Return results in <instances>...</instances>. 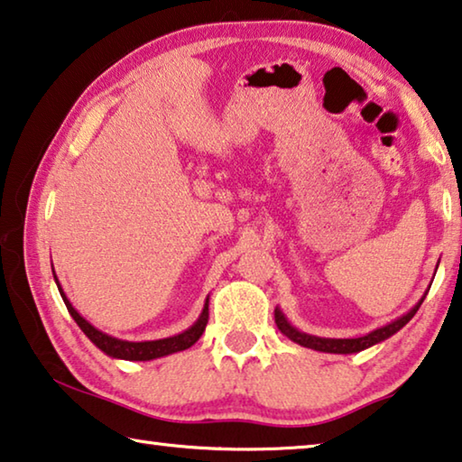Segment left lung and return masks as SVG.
Masks as SVG:
<instances>
[{
    "instance_id": "8db88e82",
    "label": "left lung",
    "mask_w": 462,
    "mask_h": 462,
    "mask_svg": "<svg viewBox=\"0 0 462 462\" xmlns=\"http://www.w3.org/2000/svg\"><path fill=\"white\" fill-rule=\"evenodd\" d=\"M426 296H428V291L421 296L420 302H417L411 310H409L407 314H402V317H399L397 320H393V323L380 327V328H376V331H372L364 337H356V339H328V337H317V335L298 331L296 327H291L288 323V319L283 317V312L280 309H275V323H277V328H280V331L288 337V339H291L302 347L325 351V354H357V351L376 346V343L389 339L391 335L401 331V328L415 317V312L420 310V306Z\"/></svg>"
}]
</instances>
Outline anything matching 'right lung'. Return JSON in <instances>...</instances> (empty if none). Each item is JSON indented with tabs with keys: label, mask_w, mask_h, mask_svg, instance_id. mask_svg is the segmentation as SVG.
I'll return each instance as SVG.
<instances>
[{
	"label": "right lung",
	"mask_w": 462,
	"mask_h": 462,
	"mask_svg": "<svg viewBox=\"0 0 462 462\" xmlns=\"http://www.w3.org/2000/svg\"><path fill=\"white\" fill-rule=\"evenodd\" d=\"M53 277H55L57 288H60V294L63 298V302H65V306H68V310L71 314V319L76 320L78 327L84 331V335L98 349L105 351L106 356L119 357V360L148 362V360H156V357H162V356H168V354H177V351H182V349H189V347L193 346V343H197V339H199V337L205 331V325H208V319H209V298L205 300L199 319H197L195 323L187 328V331H182V333L174 335V337H166V339H156V341H125V339H116V337L102 333V331H98L97 327H92L90 323H88V320L82 317V314H79L76 309H73L69 300L65 298L61 285H60V282H57L55 271H53Z\"/></svg>",
	"instance_id": "right-lung-1"
}]
</instances>
